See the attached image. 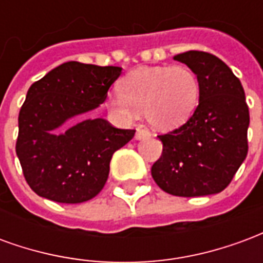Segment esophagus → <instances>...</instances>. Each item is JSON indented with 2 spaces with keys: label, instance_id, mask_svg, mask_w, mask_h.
<instances>
[{
  "label": "esophagus",
  "instance_id": "esophagus-1",
  "mask_svg": "<svg viewBox=\"0 0 263 263\" xmlns=\"http://www.w3.org/2000/svg\"><path fill=\"white\" fill-rule=\"evenodd\" d=\"M151 137V132L146 129V128H143V126H138L137 134H135V139L137 141H141V139H145V138Z\"/></svg>",
  "mask_w": 263,
  "mask_h": 263
}]
</instances>
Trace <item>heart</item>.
<instances>
[{"label":"heart","instance_id":"obj_1","mask_svg":"<svg viewBox=\"0 0 263 263\" xmlns=\"http://www.w3.org/2000/svg\"><path fill=\"white\" fill-rule=\"evenodd\" d=\"M200 103V81L187 66H155L132 70L121 81V92L108 97L109 108L122 120L139 112L159 131L184 125Z\"/></svg>","mask_w":263,"mask_h":263}]
</instances>
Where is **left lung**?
<instances>
[{"label": "left lung", "mask_w": 263, "mask_h": 263, "mask_svg": "<svg viewBox=\"0 0 263 263\" xmlns=\"http://www.w3.org/2000/svg\"><path fill=\"white\" fill-rule=\"evenodd\" d=\"M173 59L197 74L200 103L184 125L158 137L163 151L152 166V177L173 196L220 193L248 154L249 111L242 84L214 54L189 50Z\"/></svg>", "instance_id": "8db88e82"}]
</instances>
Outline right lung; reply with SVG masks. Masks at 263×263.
I'll use <instances>...</instances> for the list:
<instances>
[{"label": "right lung", "instance_id": "right-lung-1", "mask_svg": "<svg viewBox=\"0 0 263 263\" xmlns=\"http://www.w3.org/2000/svg\"><path fill=\"white\" fill-rule=\"evenodd\" d=\"M121 71L117 66L67 62L29 87L18 117L15 149L37 196L77 204L103 190L112 155L135 131L86 115L105 101Z\"/></svg>", "mask_w": 263, "mask_h": 263}]
</instances>
